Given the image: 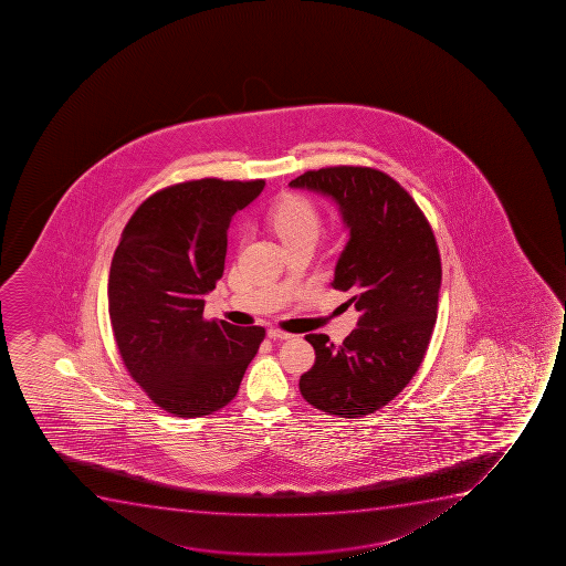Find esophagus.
I'll use <instances>...</instances> for the list:
<instances>
[{
  "instance_id": "obj_1",
  "label": "esophagus",
  "mask_w": 566,
  "mask_h": 566,
  "mask_svg": "<svg viewBox=\"0 0 566 566\" xmlns=\"http://www.w3.org/2000/svg\"><path fill=\"white\" fill-rule=\"evenodd\" d=\"M268 336L271 339H292L293 334L290 332L279 331V328H269Z\"/></svg>"
}]
</instances>
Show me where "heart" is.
Instances as JSON below:
<instances>
[{"instance_id":"obj_1","label":"heart","mask_w":566,"mask_h":566,"mask_svg":"<svg viewBox=\"0 0 566 566\" xmlns=\"http://www.w3.org/2000/svg\"><path fill=\"white\" fill-rule=\"evenodd\" d=\"M271 229L280 240L287 241L303 234L319 232V213L314 205L303 196H287L273 208L269 216Z\"/></svg>"}]
</instances>
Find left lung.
I'll return each mask as SVG.
<instances>
[{
  "label": "left lung",
  "instance_id": "8db88e82",
  "mask_svg": "<svg viewBox=\"0 0 566 566\" xmlns=\"http://www.w3.org/2000/svg\"><path fill=\"white\" fill-rule=\"evenodd\" d=\"M292 188L337 202L350 230L332 287L353 293L358 328L334 345L308 334L315 364L298 389L328 415L356 419L384 408L419 370L437 321L441 256L413 197L380 169L332 166L306 171Z\"/></svg>",
  "mask_w": 566,
  "mask_h": 566
}]
</instances>
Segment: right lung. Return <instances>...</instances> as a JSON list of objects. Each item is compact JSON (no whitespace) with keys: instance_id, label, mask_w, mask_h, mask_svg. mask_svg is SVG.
<instances>
[{"instance_id":"obj_1","label":"right lung","mask_w":566,"mask_h":566,"mask_svg":"<svg viewBox=\"0 0 566 566\" xmlns=\"http://www.w3.org/2000/svg\"><path fill=\"white\" fill-rule=\"evenodd\" d=\"M263 186L212 177L163 188L136 208L114 252L108 314L119 356L175 417L224 408L265 337L262 326L202 317L205 295L223 276L230 219Z\"/></svg>"}]
</instances>
